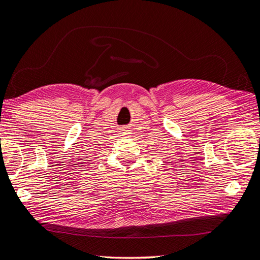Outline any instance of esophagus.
Returning a JSON list of instances; mask_svg holds the SVG:
<instances>
[{
    "instance_id": "1",
    "label": "esophagus",
    "mask_w": 260,
    "mask_h": 260,
    "mask_svg": "<svg viewBox=\"0 0 260 260\" xmlns=\"http://www.w3.org/2000/svg\"><path fill=\"white\" fill-rule=\"evenodd\" d=\"M131 133V132H129V129H127V128H125V127H124V128H121V135H124V136H127V135H128Z\"/></svg>"
}]
</instances>
